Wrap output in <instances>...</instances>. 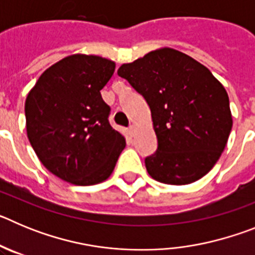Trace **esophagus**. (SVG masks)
Here are the masks:
<instances>
[{
	"mask_svg": "<svg viewBox=\"0 0 255 255\" xmlns=\"http://www.w3.org/2000/svg\"><path fill=\"white\" fill-rule=\"evenodd\" d=\"M134 132H135V126L131 125V126H130V128H129V134L132 136V135H134Z\"/></svg>",
	"mask_w": 255,
	"mask_h": 255,
	"instance_id": "34e87169",
	"label": "esophagus"
}]
</instances>
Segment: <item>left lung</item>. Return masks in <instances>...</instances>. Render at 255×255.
I'll use <instances>...</instances> for the list:
<instances>
[{
    "mask_svg": "<svg viewBox=\"0 0 255 255\" xmlns=\"http://www.w3.org/2000/svg\"><path fill=\"white\" fill-rule=\"evenodd\" d=\"M147 101L158 147L145 158L148 173L168 185H186L212 170L233 128L229 96L204 65L159 48L117 70Z\"/></svg>",
    "mask_w": 255,
    "mask_h": 255,
    "instance_id": "obj_1",
    "label": "left lung"
}]
</instances>
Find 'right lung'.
Here are the masks:
<instances>
[{
    "label": "right lung",
    "mask_w": 255,
    "mask_h": 255,
    "mask_svg": "<svg viewBox=\"0 0 255 255\" xmlns=\"http://www.w3.org/2000/svg\"><path fill=\"white\" fill-rule=\"evenodd\" d=\"M115 66L100 56H67L48 67L26 97V134L35 154L74 185L107 180L126 145L110 125L111 108L101 96Z\"/></svg>",
    "instance_id": "add662e5"
}]
</instances>
